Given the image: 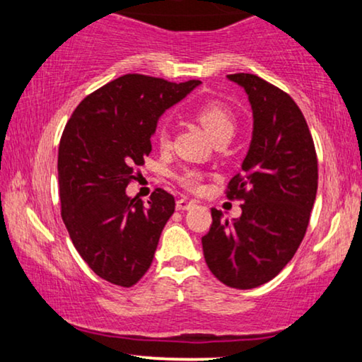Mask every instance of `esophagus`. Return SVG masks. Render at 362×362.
Masks as SVG:
<instances>
[{"label":"esophagus","instance_id":"esophagus-1","mask_svg":"<svg viewBox=\"0 0 362 362\" xmlns=\"http://www.w3.org/2000/svg\"><path fill=\"white\" fill-rule=\"evenodd\" d=\"M196 206V201L192 199H187V197H181V199L176 201V209L177 211H187L191 209V207Z\"/></svg>","mask_w":362,"mask_h":362}]
</instances>
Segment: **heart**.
<instances>
[{
	"instance_id": "obj_1",
	"label": "heart",
	"mask_w": 362,
	"mask_h": 362,
	"mask_svg": "<svg viewBox=\"0 0 362 362\" xmlns=\"http://www.w3.org/2000/svg\"><path fill=\"white\" fill-rule=\"evenodd\" d=\"M189 110L192 117L209 132V135L214 138L216 143L227 141L235 133V115L226 102L217 100V98H204V100L192 103ZM156 143L160 148L170 146L171 136L165 123L156 128ZM177 180L186 189L197 191L201 187L202 173L199 170H194V168H186L177 176Z\"/></svg>"
}]
</instances>
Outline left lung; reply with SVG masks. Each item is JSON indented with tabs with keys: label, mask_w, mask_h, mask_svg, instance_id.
<instances>
[{
	"label": "left lung",
	"mask_w": 362,
	"mask_h": 362,
	"mask_svg": "<svg viewBox=\"0 0 362 362\" xmlns=\"http://www.w3.org/2000/svg\"><path fill=\"white\" fill-rule=\"evenodd\" d=\"M227 77L249 95L254 132L242 171L226 189L229 199L242 202V216L229 222L212 207L202 250L217 280L249 290L279 275L298 250L318 189V158L288 93L254 74Z\"/></svg>",
	"instance_id": "left-lung-1"
}]
</instances>
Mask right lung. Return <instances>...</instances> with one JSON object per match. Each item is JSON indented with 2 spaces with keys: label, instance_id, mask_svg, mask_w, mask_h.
<instances>
[{
  "label": "right lung",
  "instance_id": "1",
  "mask_svg": "<svg viewBox=\"0 0 362 362\" xmlns=\"http://www.w3.org/2000/svg\"><path fill=\"white\" fill-rule=\"evenodd\" d=\"M199 83L127 74L83 98L64 128L57 160L62 221L87 265L113 285L128 288L146 274L175 212V197L161 187L148 206L125 189L151 153L158 118Z\"/></svg>",
  "mask_w": 362,
  "mask_h": 362
}]
</instances>
